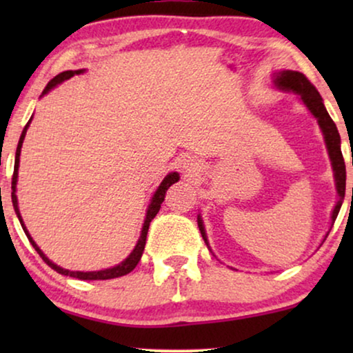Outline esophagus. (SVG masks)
Masks as SVG:
<instances>
[{
  "label": "esophagus",
  "mask_w": 353,
  "mask_h": 353,
  "mask_svg": "<svg viewBox=\"0 0 353 353\" xmlns=\"http://www.w3.org/2000/svg\"><path fill=\"white\" fill-rule=\"evenodd\" d=\"M186 167H188V168H191V167H192V163H185V168H186Z\"/></svg>",
  "instance_id": "esophagus-1"
}]
</instances>
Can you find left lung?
<instances>
[{
  "label": "left lung",
  "instance_id": "1",
  "mask_svg": "<svg viewBox=\"0 0 353 353\" xmlns=\"http://www.w3.org/2000/svg\"><path fill=\"white\" fill-rule=\"evenodd\" d=\"M274 85L281 90H291V91H296L297 94H301V99L303 101V104H305L308 110L315 115L318 120V125H320L321 132L325 134L326 148L331 157L332 170H334L337 194H339V201H337L334 210H332V225H334V220L337 219V214H339L342 201H344V196H345V162H344V157H342L341 137H339V132H337L336 123L332 122L330 114H327L318 90L310 83V80H308L305 75L301 74V72H296V70L279 72V74L274 75ZM197 225H199L202 238H204V241H207L201 219H197Z\"/></svg>",
  "mask_w": 353,
  "mask_h": 353
}]
</instances>
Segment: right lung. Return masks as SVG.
<instances>
[{
    "mask_svg": "<svg viewBox=\"0 0 353 353\" xmlns=\"http://www.w3.org/2000/svg\"><path fill=\"white\" fill-rule=\"evenodd\" d=\"M81 72H83V70H67V72H62V74H59V75H56L54 79L48 81V85L45 86V90H43L41 96H43V94H46L48 91L54 88L56 85L62 83V81H64V80H69L70 77H74L75 74H81ZM28 123H30V122H28ZM28 123L26 125V128H23V132H22V134H21V139H19V144H17V151H16V162H14V173H12V192H11V196H12V205H14V210H16V214H17V219H19V221H21L22 228H23V231H26V234H27L28 241H30V244L33 245V248H35L37 252L40 254V257H41L43 260H45V262H46L48 265H50V267H51L52 270H56V272H57V273H61V274H65V276L79 278V279H112V278L123 276V274H128L130 272H132V270H133L134 267H137L139 260H141V255H143L144 245H146V236H148L149 225H151L152 219H154V216L157 215L159 209H161V204H162V202H163V197H165V192H167L168 188H170V186L173 185V183H176L178 180H180V176H178V173L173 172V173H170V175H167V176H165V180H163V181L161 183V186L157 188L156 194H154L152 201H151V205H149V209H148L146 220H144L143 231H141V236H139V239H138V244H137V248L133 249V252L130 254L128 257L125 259L122 263L117 265V267H114V268L101 270V272H86V273H83V272H69V270H64V268L57 267V265H54V263H52V262H50V259H48L46 255L41 252L40 248H38V245L35 244V241H33V239L30 238V234H28V231L26 230V225L22 223L21 214H19V207H17V196H16L17 168H19V156H21V148H22L23 138H26V133H27Z\"/></svg>",
    "mask_w": 353,
    "mask_h": 353,
    "instance_id": "right-lung-1",
    "label": "right lung"
}]
</instances>
